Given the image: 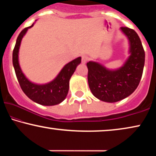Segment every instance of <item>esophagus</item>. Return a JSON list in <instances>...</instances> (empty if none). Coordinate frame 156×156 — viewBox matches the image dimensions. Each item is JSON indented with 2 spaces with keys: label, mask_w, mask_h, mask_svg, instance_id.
Returning <instances> with one entry per match:
<instances>
[{
  "label": "esophagus",
  "mask_w": 156,
  "mask_h": 156,
  "mask_svg": "<svg viewBox=\"0 0 156 156\" xmlns=\"http://www.w3.org/2000/svg\"><path fill=\"white\" fill-rule=\"evenodd\" d=\"M89 59V57L87 55H82V62L86 63L87 61Z\"/></svg>",
  "instance_id": "34e87169"
}]
</instances>
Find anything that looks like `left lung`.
I'll use <instances>...</instances> for the list:
<instances>
[{
	"label": "left lung",
	"instance_id": "obj_1",
	"mask_svg": "<svg viewBox=\"0 0 156 156\" xmlns=\"http://www.w3.org/2000/svg\"><path fill=\"white\" fill-rule=\"evenodd\" d=\"M121 30L129 38L131 52L123 67L112 71L99 63H87L91 93L97 99L110 103L125 99L136 90L141 79L145 63V52L138 34L127 27H121Z\"/></svg>",
	"mask_w": 156,
	"mask_h": 156
}]
</instances>
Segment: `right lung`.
<instances>
[{"mask_svg":"<svg viewBox=\"0 0 156 156\" xmlns=\"http://www.w3.org/2000/svg\"><path fill=\"white\" fill-rule=\"evenodd\" d=\"M25 27L19 34L12 51V65L20 86L28 98L36 103L44 106H53L61 103L67 97L69 91V82L75 71L76 66L81 62V57L67 64L54 80L46 84H35L30 82L23 74L18 62V52L22 38L29 28Z\"/></svg>","mask_w":156,"mask_h":156,"instance_id":"obj_1","label":"right lung"}]
</instances>
